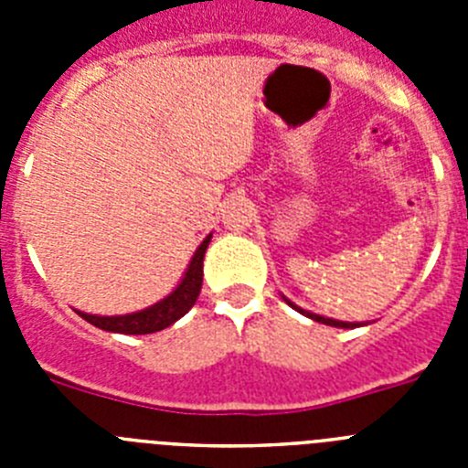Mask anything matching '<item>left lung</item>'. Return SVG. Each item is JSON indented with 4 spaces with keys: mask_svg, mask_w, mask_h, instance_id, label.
Segmentation results:
<instances>
[{
    "mask_svg": "<svg viewBox=\"0 0 468 468\" xmlns=\"http://www.w3.org/2000/svg\"><path fill=\"white\" fill-rule=\"evenodd\" d=\"M285 302H288V304H291V307H295V304H292L291 300H285ZM295 309H297V312H300V314H304V316L312 318V321H318V324H325V325H333V328H358V325H361V324H346V321H335V318L318 316V314L304 312V309H300V307H295Z\"/></svg>",
    "mask_w": 468,
    "mask_h": 468,
    "instance_id": "obj_1",
    "label": "left lung"
}]
</instances>
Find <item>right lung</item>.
<instances>
[{"mask_svg": "<svg viewBox=\"0 0 468 468\" xmlns=\"http://www.w3.org/2000/svg\"><path fill=\"white\" fill-rule=\"evenodd\" d=\"M210 237L201 241V246L197 248L194 258L189 260V267L185 271L183 281L177 283L176 291L168 297H164L161 302L152 304L147 309H140L133 314H123V316H95V314H84L77 312L81 318H86L90 325L95 328L107 330V333H122V335H150L156 330H164L168 325H173L177 318H183L189 309L194 307L198 292H201V281H204V255L206 248H208Z\"/></svg>", "mask_w": 468, "mask_h": 468, "instance_id": "obj_1", "label": "right lung"}]
</instances>
